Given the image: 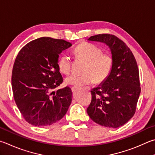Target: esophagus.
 <instances>
[{"mask_svg":"<svg viewBox=\"0 0 155 155\" xmlns=\"http://www.w3.org/2000/svg\"><path fill=\"white\" fill-rule=\"evenodd\" d=\"M77 88H76V87H72V91L73 93H75L76 91H77Z\"/></svg>","mask_w":155,"mask_h":155,"instance_id":"1","label":"esophagus"}]
</instances>
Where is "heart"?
Returning <instances> with one entry per match:
<instances>
[{"mask_svg":"<svg viewBox=\"0 0 155 155\" xmlns=\"http://www.w3.org/2000/svg\"><path fill=\"white\" fill-rule=\"evenodd\" d=\"M73 53L78 58L86 61L84 74H71L66 78L68 85L78 87L95 83H102L109 77L113 68V58L112 55L103 53V50L95 45L83 43L78 45L73 50ZM58 67L60 71L68 74L71 69L70 56L64 53L58 60Z\"/></svg>","mask_w":155,"mask_h":155,"instance_id":"1","label":"heart"}]
</instances>
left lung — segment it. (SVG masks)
Wrapping results in <instances>:
<instances>
[{
	"mask_svg": "<svg viewBox=\"0 0 155 155\" xmlns=\"http://www.w3.org/2000/svg\"><path fill=\"white\" fill-rule=\"evenodd\" d=\"M88 40L106 44L114 63L109 77L91 91L87 114L100 125L119 127L133 117L141 91L136 60L130 49L116 36L102 34Z\"/></svg>",
	"mask_w": 155,
	"mask_h": 155,
	"instance_id": "1",
	"label": "left lung"
}]
</instances>
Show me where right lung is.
<instances>
[{
	"label": "right lung",
	"instance_id": "right-lung-1",
	"mask_svg": "<svg viewBox=\"0 0 155 155\" xmlns=\"http://www.w3.org/2000/svg\"><path fill=\"white\" fill-rule=\"evenodd\" d=\"M72 44L41 37L26 44L14 62L11 85L16 105L30 124L43 127L62 119L72 102L69 87L53 91L63 82L59 55Z\"/></svg>",
	"mask_w": 155,
	"mask_h": 155
}]
</instances>
